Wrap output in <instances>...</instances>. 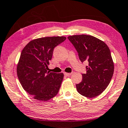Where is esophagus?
<instances>
[{"instance_id": "obj_1", "label": "esophagus", "mask_w": 128, "mask_h": 128, "mask_svg": "<svg viewBox=\"0 0 128 128\" xmlns=\"http://www.w3.org/2000/svg\"><path fill=\"white\" fill-rule=\"evenodd\" d=\"M64 75H66V76H71V75H72V73H66V72H64Z\"/></svg>"}]
</instances>
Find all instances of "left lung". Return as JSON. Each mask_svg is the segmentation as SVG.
<instances>
[{"label": "left lung", "instance_id": "1", "mask_svg": "<svg viewBox=\"0 0 128 128\" xmlns=\"http://www.w3.org/2000/svg\"><path fill=\"white\" fill-rule=\"evenodd\" d=\"M78 52L82 62L87 61L86 73L76 84L78 92L86 98H95L105 90L114 74V62L110 48L104 42L91 35L68 37Z\"/></svg>", "mask_w": 128, "mask_h": 128}]
</instances>
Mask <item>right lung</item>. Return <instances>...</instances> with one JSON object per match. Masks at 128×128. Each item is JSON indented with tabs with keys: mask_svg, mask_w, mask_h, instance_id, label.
<instances>
[{
	"mask_svg": "<svg viewBox=\"0 0 128 128\" xmlns=\"http://www.w3.org/2000/svg\"><path fill=\"white\" fill-rule=\"evenodd\" d=\"M66 39L64 36L34 39L23 48L17 73L23 89L35 99L48 101L56 96L64 78L62 73L48 71L55 47Z\"/></svg>",
	"mask_w": 128,
	"mask_h": 128,
	"instance_id": "1",
	"label": "right lung"
}]
</instances>
